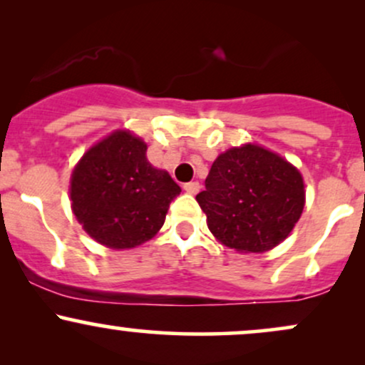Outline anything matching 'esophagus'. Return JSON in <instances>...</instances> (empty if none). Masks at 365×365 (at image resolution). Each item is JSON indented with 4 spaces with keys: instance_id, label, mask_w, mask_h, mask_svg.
<instances>
[{
    "instance_id": "1",
    "label": "esophagus",
    "mask_w": 365,
    "mask_h": 365,
    "mask_svg": "<svg viewBox=\"0 0 365 365\" xmlns=\"http://www.w3.org/2000/svg\"><path fill=\"white\" fill-rule=\"evenodd\" d=\"M183 190L188 192V194H197L200 190V183L199 182H188L183 185Z\"/></svg>"
}]
</instances>
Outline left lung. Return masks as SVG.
<instances>
[{"instance_id":"8db88e82","label":"left lung","mask_w":365,"mask_h":365,"mask_svg":"<svg viewBox=\"0 0 365 365\" xmlns=\"http://www.w3.org/2000/svg\"><path fill=\"white\" fill-rule=\"evenodd\" d=\"M197 202L207 228L238 252H266L290 235L305 204L304 178L295 166L255 144L220 154Z\"/></svg>"}]
</instances>
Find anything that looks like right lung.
Wrapping results in <instances>:
<instances>
[{"mask_svg":"<svg viewBox=\"0 0 365 365\" xmlns=\"http://www.w3.org/2000/svg\"><path fill=\"white\" fill-rule=\"evenodd\" d=\"M145 150L140 137L116 130L92 145L72 173L73 215L96 242L110 249H132L150 240L182 192L168 171L150 165Z\"/></svg>","mask_w":365,"mask_h":365,"instance_id":"obj_1","label":"right lung"}]
</instances>
